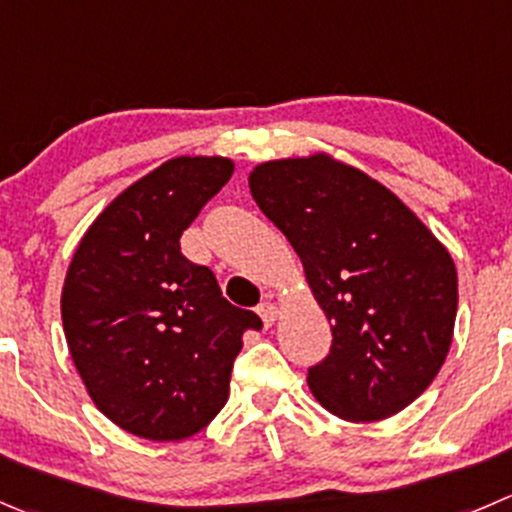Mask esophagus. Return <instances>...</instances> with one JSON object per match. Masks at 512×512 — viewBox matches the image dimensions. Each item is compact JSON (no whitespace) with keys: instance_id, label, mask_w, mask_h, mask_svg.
I'll use <instances>...</instances> for the list:
<instances>
[{"instance_id":"obj_1","label":"esophagus","mask_w":512,"mask_h":512,"mask_svg":"<svg viewBox=\"0 0 512 512\" xmlns=\"http://www.w3.org/2000/svg\"><path fill=\"white\" fill-rule=\"evenodd\" d=\"M257 312H260V317H262V322H265V327L275 325V320H277V305H275V302H272V300L260 302Z\"/></svg>"}]
</instances>
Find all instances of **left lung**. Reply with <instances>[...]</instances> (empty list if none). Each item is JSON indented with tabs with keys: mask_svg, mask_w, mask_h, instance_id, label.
Masks as SVG:
<instances>
[{
	"mask_svg": "<svg viewBox=\"0 0 512 512\" xmlns=\"http://www.w3.org/2000/svg\"><path fill=\"white\" fill-rule=\"evenodd\" d=\"M250 192L332 322L330 352L307 370L312 395L350 423L408 408L453 342L450 252L388 187L327 155L257 165Z\"/></svg>",
	"mask_w": 512,
	"mask_h": 512,
	"instance_id": "8db88e82",
	"label": "left lung"
}]
</instances>
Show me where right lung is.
I'll list each match as a JSON object with an SVG mask.
<instances>
[{
    "mask_svg": "<svg viewBox=\"0 0 512 512\" xmlns=\"http://www.w3.org/2000/svg\"><path fill=\"white\" fill-rule=\"evenodd\" d=\"M225 157H175L114 197L79 242L62 290L74 367L132 435L185 440L227 403L242 335L262 320L222 297L180 237L227 185Z\"/></svg>",
    "mask_w": 512,
    "mask_h": 512,
    "instance_id": "add662e5",
    "label": "right lung"
}]
</instances>
